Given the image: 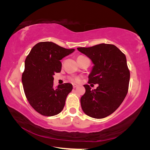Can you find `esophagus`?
Masks as SVG:
<instances>
[{
	"mask_svg": "<svg viewBox=\"0 0 150 150\" xmlns=\"http://www.w3.org/2000/svg\"><path fill=\"white\" fill-rule=\"evenodd\" d=\"M77 87V85H76V84H73V88H76Z\"/></svg>",
	"mask_w": 150,
	"mask_h": 150,
	"instance_id": "obj_1",
	"label": "esophagus"
}]
</instances>
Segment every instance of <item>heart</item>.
Returning a JSON list of instances; mask_svg holds the SVG:
<instances>
[{"instance_id": "heart-1", "label": "heart", "mask_w": 150, "mask_h": 150, "mask_svg": "<svg viewBox=\"0 0 150 150\" xmlns=\"http://www.w3.org/2000/svg\"><path fill=\"white\" fill-rule=\"evenodd\" d=\"M83 56H82V55H80V56H79L77 57V59H79V58H81V57H83ZM71 81H75V82H77V81H78V78L77 77H73V78H71Z\"/></svg>"}]
</instances>
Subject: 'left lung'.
<instances>
[{"instance_id": "obj_1", "label": "left lung", "mask_w": 150, "mask_h": 150, "mask_svg": "<svg viewBox=\"0 0 150 150\" xmlns=\"http://www.w3.org/2000/svg\"><path fill=\"white\" fill-rule=\"evenodd\" d=\"M77 50L94 63L88 83L98 84L94 90L88 85H84L81 108L91 117L105 118L120 106L128 93L130 73L126 55L112 44H100Z\"/></svg>"}]
</instances>
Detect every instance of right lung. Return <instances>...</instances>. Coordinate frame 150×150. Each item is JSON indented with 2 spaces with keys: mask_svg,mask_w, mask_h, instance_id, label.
Segmentation results:
<instances>
[{
  "mask_svg": "<svg viewBox=\"0 0 150 150\" xmlns=\"http://www.w3.org/2000/svg\"><path fill=\"white\" fill-rule=\"evenodd\" d=\"M74 51L51 42H42L35 44L26 57L22 85L30 105L40 115L55 116L63 109L73 86L64 83L54 88L53 76L61 71L60 60Z\"/></svg>",
  "mask_w": 150,
  "mask_h": 150,
  "instance_id": "1",
  "label": "right lung"
}]
</instances>
